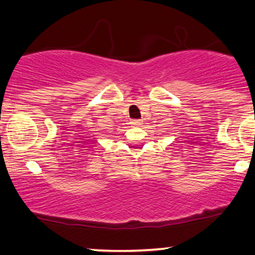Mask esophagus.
Wrapping results in <instances>:
<instances>
[{
	"label": "esophagus",
	"mask_w": 255,
	"mask_h": 255,
	"mask_svg": "<svg viewBox=\"0 0 255 255\" xmlns=\"http://www.w3.org/2000/svg\"><path fill=\"white\" fill-rule=\"evenodd\" d=\"M141 120H133L131 121V125H134V126H140L141 125Z\"/></svg>",
	"instance_id": "1"
}]
</instances>
